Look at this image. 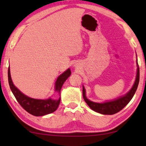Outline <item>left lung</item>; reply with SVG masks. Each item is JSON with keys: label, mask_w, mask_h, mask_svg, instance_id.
I'll use <instances>...</instances> for the list:
<instances>
[{"label": "left lung", "mask_w": 146, "mask_h": 146, "mask_svg": "<svg viewBox=\"0 0 146 146\" xmlns=\"http://www.w3.org/2000/svg\"><path fill=\"white\" fill-rule=\"evenodd\" d=\"M137 76H136V79L133 87L126 94H125V95L116 98L115 100L108 101V102L102 103H98L91 101L86 97V90L85 88L83 86V98L84 99L85 102L87 103V104L89 106V107H90L92 110L102 115H113L119 112L120 110H122V109L130 102V100L132 99V98L133 97V96H134L136 91H137V89L138 88V83H139L140 79V71L137 60Z\"/></svg>", "instance_id": "1"}]
</instances>
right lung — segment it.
I'll return each mask as SVG.
<instances>
[{
  "label": "right lung",
  "instance_id": "right-lung-1",
  "mask_svg": "<svg viewBox=\"0 0 146 146\" xmlns=\"http://www.w3.org/2000/svg\"><path fill=\"white\" fill-rule=\"evenodd\" d=\"M71 73L70 69L68 68L66 71L59 75L56 79L55 84V91L60 95L58 99H53L51 97L48 99H35L24 95L14 86L12 82L9 66L8 72V82L12 93L20 105L31 115L39 117V116H44L53 113L56 110L60 102V90L62 86L71 75Z\"/></svg>",
  "mask_w": 146,
  "mask_h": 146
}]
</instances>
